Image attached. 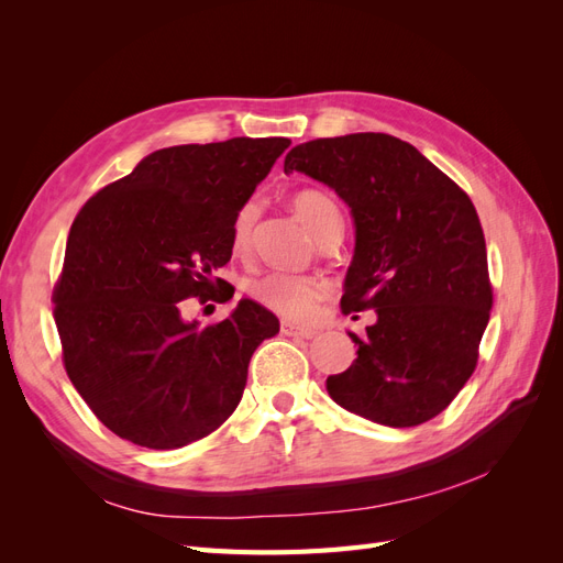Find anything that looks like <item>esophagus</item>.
Returning a JSON list of instances; mask_svg holds the SVG:
<instances>
[{
	"label": "esophagus",
	"mask_w": 563,
	"mask_h": 563,
	"mask_svg": "<svg viewBox=\"0 0 563 563\" xmlns=\"http://www.w3.org/2000/svg\"><path fill=\"white\" fill-rule=\"evenodd\" d=\"M282 333L284 335H288V338H314V331L312 329H300V327H296V323H291V321H284L282 323Z\"/></svg>",
	"instance_id": "1"
}]
</instances>
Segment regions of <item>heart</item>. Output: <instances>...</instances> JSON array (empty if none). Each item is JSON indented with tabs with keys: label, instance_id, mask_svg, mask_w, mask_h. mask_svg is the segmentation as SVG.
Listing matches in <instances>:
<instances>
[{
	"label": "heart",
	"instance_id": "obj_1",
	"mask_svg": "<svg viewBox=\"0 0 563 563\" xmlns=\"http://www.w3.org/2000/svg\"><path fill=\"white\" fill-rule=\"evenodd\" d=\"M294 211L300 223L317 236L327 230L331 223H338L340 211L335 201L317 190H302L294 197ZM258 216V207L253 201L244 203L234 218L232 225V244L234 249H244L249 244L253 220ZM249 296L284 319L305 321L310 319L317 310V302L321 298V286L314 279L284 275V272H269V275L255 277L246 286Z\"/></svg>",
	"mask_w": 563,
	"mask_h": 563
}]
</instances>
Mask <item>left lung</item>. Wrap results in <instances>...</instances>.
<instances>
[{
    "mask_svg": "<svg viewBox=\"0 0 563 563\" xmlns=\"http://www.w3.org/2000/svg\"><path fill=\"white\" fill-rule=\"evenodd\" d=\"M350 207L354 255L343 312L376 310L331 399L385 428L439 416L470 380L493 291L474 203L420 152L387 133L300 143L284 159Z\"/></svg>",
    "mask_w": 563,
    "mask_h": 563,
    "instance_id": "obj_1",
    "label": "left lung"
}]
</instances>
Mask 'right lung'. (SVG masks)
Masks as SVG:
<instances>
[{"mask_svg": "<svg viewBox=\"0 0 563 563\" xmlns=\"http://www.w3.org/2000/svg\"><path fill=\"white\" fill-rule=\"evenodd\" d=\"M288 145L164 147L77 213L54 317L67 376L117 437L172 451L211 434L240 406L251 356L279 333V319L242 298L228 319L201 329L178 302L223 288L213 275L232 258L234 218Z\"/></svg>", "mask_w": 563, "mask_h": 563, "instance_id": "add662e5", "label": "right lung"}]
</instances>
